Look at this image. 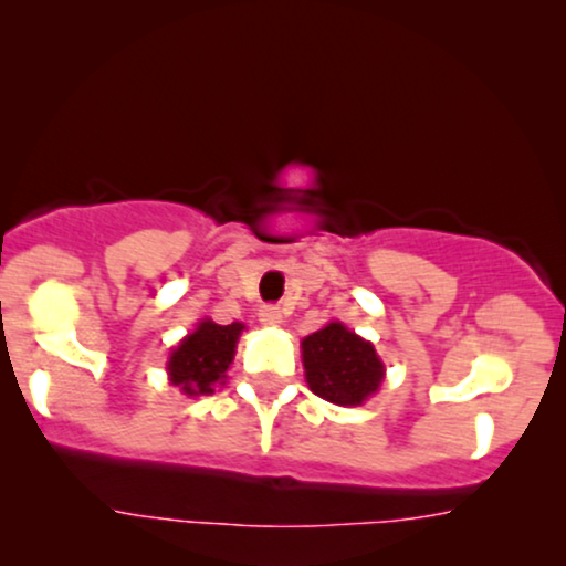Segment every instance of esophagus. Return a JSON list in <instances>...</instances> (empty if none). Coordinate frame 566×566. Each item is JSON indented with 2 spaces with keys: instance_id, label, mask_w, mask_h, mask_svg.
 Listing matches in <instances>:
<instances>
[{
  "instance_id": "obj_1",
  "label": "esophagus",
  "mask_w": 566,
  "mask_h": 566,
  "mask_svg": "<svg viewBox=\"0 0 566 566\" xmlns=\"http://www.w3.org/2000/svg\"><path fill=\"white\" fill-rule=\"evenodd\" d=\"M260 323L262 325H268V327H277L283 323V312H281V306H275V304H264L262 310H260Z\"/></svg>"
}]
</instances>
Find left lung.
<instances>
[{
    "mask_svg": "<svg viewBox=\"0 0 566 566\" xmlns=\"http://www.w3.org/2000/svg\"><path fill=\"white\" fill-rule=\"evenodd\" d=\"M302 357L312 394L338 407H357L382 382V361L373 344L340 323L306 336Z\"/></svg>",
    "mask_w": 566,
    "mask_h": 566,
    "instance_id": "obj_1",
    "label": "left lung"
}]
</instances>
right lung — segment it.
<instances>
[{
  "instance_id": "add662e5",
  "label": "right lung",
  "mask_w": 566,
  "mask_h": 566,
  "mask_svg": "<svg viewBox=\"0 0 566 566\" xmlns=\"http://www.w3.org/2000/svg\"><path fill=\"white\" fill-rule=\"evenodd\" d=\"M241 331V323L218 325L212 319L199 323L191 336H186L178 348H172L170 361H167L172 386H180L188 396L212 394L233 361L235 340Z\"/></svg>"
}]
</instances>
